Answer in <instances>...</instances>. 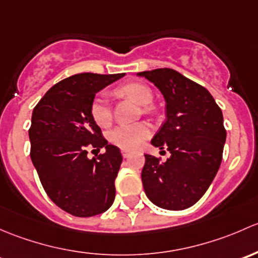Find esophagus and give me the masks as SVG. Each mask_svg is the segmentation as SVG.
Wrapping results in <instances>:
<instances>
[{
	"label": "esophagus",
	"instance_id": "obj_1",
	"mask_svg": "<svg viewBox=\"0 0 258 258\" xmlns=\"http://www.w3.org/2000/svg\"><path fill=\"white\" fill-rule=\"evenodd\" d=\"M121 155H123V158L128 159L130 156V153H129V151H126V150H121Z\"/></svg>",
	"mask_w": 258,
	"mask_h": 258
}]
</instances>
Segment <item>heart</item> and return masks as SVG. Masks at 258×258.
Wrapping results in <instances>:
<instances>
[{
  "label": "heart",
  "instance_id": "b5f03b06",
  "mask_svg": "<svg viewBox=\"0 0 258 258\" xmlns=\"http://www.w3.org/2000/svg\"><path fill=\"white\" fill-rule=\"evenodd\" d=\"M124 95L133 98L140 105H149L153 102V92L143 83H128L120 88ZM90 115L100 126H108L111 121V107L107 94H98L90 104ZM150 135V126L147 123L120 124L109 133V140L124 150L139 148Z\"/></svg>",
  "mask_w": 258,
  "mask_h": 258
}]
</instances>
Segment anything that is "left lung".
Instances as JSON below:
<instances>
[{"label":"left lung","mask_w":258,"mask_h":258,"mask_svg":"<svg viewBox=\"0 0 258 258\" xmlns=\"http://www.w3.org/2000/svg\"><path fill=\"white\" fill-rule=\"evenodd\" d=\"M166 102V120L151 140L170 151L165 163L145 154L142 181L149 200L165 210H185L206 192L222 160L224 116L206 88L170 68L138 73Z\"/></svg>","instance_id":"8db88e82"}]
</instances>
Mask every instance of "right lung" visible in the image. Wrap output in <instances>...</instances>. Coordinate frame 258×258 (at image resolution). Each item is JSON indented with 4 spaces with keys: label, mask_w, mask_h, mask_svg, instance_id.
I'll return each mask as SVG.
<instances>
[{
    "label": "right lung",
    "mask_w": 258,
    "mask_h": 258,
    "mask_svg": "<svg viewBox=\"0 0 258 258\" xmlns=\"http://www.w3.org/2000/svg\"><path fill=\"white\" fill-rule=\"evenodd\" d=\"M125 74L79 73L43 95L32 113L31 159L50 200L68 214L90 217L107 211L115 198L121 156L108 144L90 115L95 94ZM89 148H104L97 158Z\"/></svg>",
    "instance_id": "obj_1"
}]
</instances>
